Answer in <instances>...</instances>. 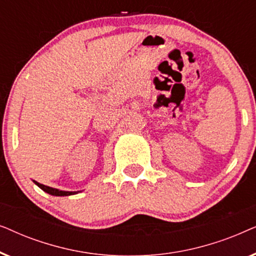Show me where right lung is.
<instances>
[{"instance_id":"1","label":"right lung","mask_w":256,"mask_h":256,"mask_svg":"<svg viewBox=\"0 0 256 256\" xmlns=\"http://www.w3.org/2000/svg\"><path fill=\"white\" fill-rule=\"evenodd\" d=\"M34 183L37 185L38 188H40L42 190L46 192V194H51V196H58V197H64V196H72V194H76L79 191H62V190H59V188H50V186H46V185H43L40 183H38V182L34 180Z\"/></svg>"}]
</instances>
